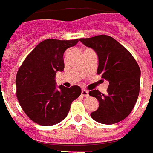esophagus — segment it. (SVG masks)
I'll use <instances>...</instances> for the list:
<instances>
[{"mask_svg":"<svg viewBox=\"0 0 153 153\" xmlns=\"http://www.w3.org/2000/svg\"><path fill=\"white\" fill-rule=\"evenodd\" d=\"M81 95L84 97H88L89 96V92L86 90H81Z\"/></svg>","mask_w":153,"mask_h":153,"instance_id":"34e87169","label":"esophagus"}]
</instances>
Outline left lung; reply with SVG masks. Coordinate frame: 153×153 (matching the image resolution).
Returning a JSON list of instances; mask_svg holds the SVG:
<instances>
[{
  "label": "left lung",
  "instance_id": "1",
  "mask_svg": "<svg viewBox=\"0 0 153 153\" xmlns=\"http://www.w3.org/2000/svg\"><path fill=\"white\" fill-rule=\"evenodd\" d=\"M80 41L95 51L99 57L97 73L109 81L104 94L99 90H90L100 106L90 116L100 123L112 125L126 118L134 108L140 89V68L130 51L107 35L95 36Z\"/></svg>",
  "mask_w": 153,
  "mask_h": 153
}]
</instances>
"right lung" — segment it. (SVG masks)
Here are the masks:
<instances>
[{"instance_id":"obj_1","label":"right lung","mask_w":153,"mask_h":153,"mask_svg":"<svg viewBox=\"0 0 153 153\" xmlns=\"http://www.w3.org/2000/svg\"><path fill=\"white\" fill-rule=\"evenodd\" d=\"M78 39L41 41L20 66L16 75V96L21 108L35 123L49 126L67 117L73 100L81 95L78 85H60L56 90L54 76L63 71V53L77 44Z\"/></svg>"}]
</instances>
